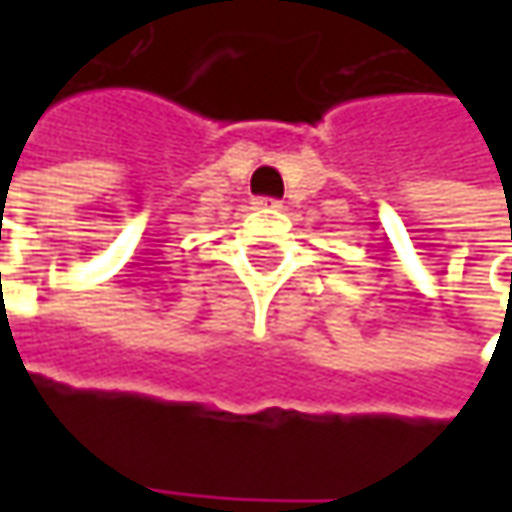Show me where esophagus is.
<instances>
[{"label":"esophagus","mask_w":512,"mask_h":512,"mask_svg":"<svg viewBox=\"0 0 512 512\" xmlns=\"http://www.w3.org/2000/svg\"><path fill=\"white\" fill-rule=\"evenodd\" d=\"M253 205L256 207H279V202H276V199H253Z\"/></svg>","instance_id":"obj_1"}]
</instances>
